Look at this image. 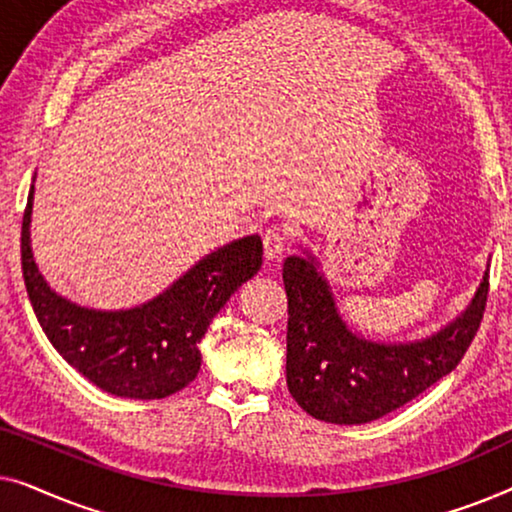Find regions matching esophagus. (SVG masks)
Here are the masks:
<instances>
[{"instance_id": "esophagus-1", "label": "esophagus", "mask_w": 512, "mask_h": 512, "mask_svg": "<svg viewBox=\"0 0 512 512\" xmlns=\"http://www.w3.org/2000/svg\"><path fill=\"white\" fill-rule=\"evenodd\" d=\"M263 249H265V258H279L286 249H289V237H286L284 230L277 226L265 228Z\"/></svg>"}]
</instances>
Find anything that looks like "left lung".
<instances>
[{
	"mask_svg": "<svg viewBox=\"0 0 512 512\" xmlns=\"http://www.w3.org/2000/svg\"><path fill=\"white\" fill-rule=\"evenodd\" d=\"M289 298L286 384L307 415L331 424H366L410 403L450 375L478 333L489 272L471 305L417 342H373L349 331L314 256L284 261Z\"/></svg>",
	"mask_w": 512,
	"mask_h": 512,
	"instance_id": "8db88e82",
	"label": "left lung"
}]
</instances>
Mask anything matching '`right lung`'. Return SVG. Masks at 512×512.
<instances>
[{
	"label": "right lung",
	"mask_w": 512,
	"mask_h": 512,
	"mask_svg": "<svg viewBox=\"0 0 512 512\" xmlns=\"http://www.w3.org/2000/svg\"><path fill=\"white\" fill-rule=\"evenodd\" d=\"M27 195L20 233L25 289L46 338L69 366L97 387L123 398L172 396L198 375V342L209 321L240 286L261 270L263 242L247 235L212 251L170 289L132 310H88L55 293L34 263Z\"/></svg>",
	"instance_id": "obj_1"
}]
</instances>
